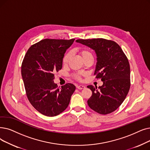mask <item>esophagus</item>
Segmentation results:
<instances>
[{"label":"esophagus","instance_id":"obj_1","mask_svg":"<svg viewBox=\"0 0 150 150\" xmlns=\"http://www.w3.org/2000/svg\"><path fill=\"white\" fill-rule=\"evenodd\" d=\"M76 88L79 89H82L85 88V86H84V85H78V86H76Z\"/></svg>","mask_w":150,"mask_h":150}]
</instances>
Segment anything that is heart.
Returning a JSON list of instances; mask_svg holds the SVG:
<instances>
[{"label":"heart","mask_w":150,"mask_h":150,"mask_svg":"<svg viewBox=\"0 0 150 150\" xmlns=\"http://www.w3.org/2000/svg\"><path fill=\"white\" fill-rule=\"evenodd\" d=\"M79 54L81 56L83 60L86 59L87 57H88L89 56H92V54H91V52L86 49H80L79 50ZM71 52L70 51L67 52V53L64 54V56L63 57V59H62L63 64L67 65L71 59ZM74 77H75V79L77 80H81V76H80L79 74H75L74 75Z\"/></svg>","instance_id":"1"}]
</instances>
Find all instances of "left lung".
<instances>
[{"mask_svg":"<svg viewBox=\"0 0 150 150\" xmlns=\"http://www.w3.org/2000/svg\"><path fill=\"white\" fill-rule=\"evenodd\" d=\"M76 42L94 50L97 55L94 75L101 79L102 86L89 85L92 96L89 107L101 115L111 113L126 99L131 86L130 65L126 54L115 42L104 38L78 39Z\"/></svg>","mask_w":150,"mask_h":150,"instance_id":"obj_1","label":"left lung"}]
</instances>
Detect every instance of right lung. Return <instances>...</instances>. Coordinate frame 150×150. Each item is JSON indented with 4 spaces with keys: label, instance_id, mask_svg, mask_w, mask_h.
Segmentation results:
<instances>
[{
    "label": "right lung",
    "instance_id": "obj_1",
    "mask_svg": "<svg viewBox=\"0 0 150 150\" xmlns=\"http://www.w3.org/2000/svg\"><path fill=\"white\" fill-rule=\"evenodd\" d=\"M75 40L46 38L29 48L21 65V75L28 99L38 112L54 116L69 104L75 86L67 83L57 88L54 74L62 67L65 53Z\"/></svg>",
    "mask_w": 150,
    "mask_h": 150
}]
</instances>
